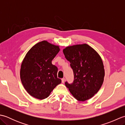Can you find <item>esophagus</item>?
I'll list each match as a JSON object with an SVG mask.
<instances>
[{"label": "esophagus", "mask_w": 125, "mask_h": 125, "mask_svg": "<svg viewBox=\"0 0 125 125\" xmlns=\"http://www.w3.org/2000/svg\"><path fill=\"white\" fill-rule=\"evenodd\" d=\"M64 82H65V78H63L62 79V83H64Z\"/></svg>", "instance_id": "esophagus-1"}]
</instances>
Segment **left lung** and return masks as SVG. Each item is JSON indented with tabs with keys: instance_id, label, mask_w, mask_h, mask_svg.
Listing matches in <instances>:
<instances>
[{
	"instance_id": "8db88e82",
	"label": "left lung",
	"mask_w": 125,
	"mask_h": 125,
	"mask_svg": "<svg viewBox=\"0 0 125 125\" xmlns=\"http://www.w3.org/2000/svg\"><path fill=\"white\" fill-rule=\"evenodd\" d=\"M63 53L70 63L74 76L73 83L65 82V86L78 101L92 98L102 86L105 76L100 56L86 44L68 47Z\"/></svg>"
}]
</instances>
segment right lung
I'll list each match as a JSON object with an SVG mask.
<instances>
[{
  "instance_id": "obj_1",
  "label": "right lung",
  "mask_w": 125,
  "mask_h": 125,
  "mask_svg": "<svg viewBox=\"0 0 125 125\" xmlns=\"http://www.w3.org/2000/svg\"><path fill=\"white\" fill-rule=\"evenodd\" d=\"M59 51L58 46L43 41L34 45L27 53L21 66L20 78L31 96L45 99L61 83V79L57 78L58 69L52 63Z\"/></svg>"
}]
</instances>
